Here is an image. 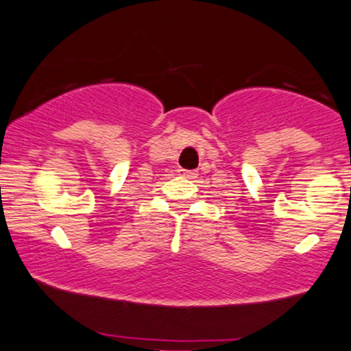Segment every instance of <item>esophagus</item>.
Instances as JSON below:
<instances>
[{
    "label": "esophagus",
    "instance_id": "esophagus-1",
    "mask_svg": "<svg viewBox=\"0 0 351 351\" xmlns=\"http://www.w3.org/2000/svg\"><path fill=\"white\" fill-rule=\"evenodd\" d=\"M179 174H180V177H184V179H191V180L195 179V177H197L195 171H186V169H180Z\"/></svg>",
    "mask_w": 351,
    "mask_h": 351
}]
</instances>
